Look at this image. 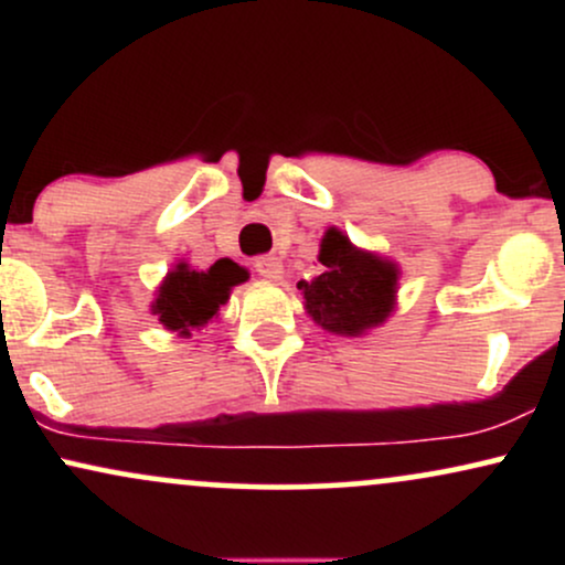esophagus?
I'll use <instances>...</instances> for the list:
<instances>
[{"label": "esophagus", "mask_w": 565, "mask_h": 565, "mask_svg": "<svg viewBox=\"0 0 565 565\" xmlns=\"http://www.w3.org/2000/svg\"><path fill=\"white\" fill-rule=\"evenodd\" d=\"M255 268H257V274H260L263 278H270V281H281V278H284V265L274 255L257 257Z\"/></svg>", "instance_id": "esophagus-1"}]
</instances>
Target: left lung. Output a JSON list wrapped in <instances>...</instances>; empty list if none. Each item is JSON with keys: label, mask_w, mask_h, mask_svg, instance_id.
<instances>
[{"label": "left lung", "mask_w": 565, "mask_h": 565, "mask_svg": "<svg viewBox=\"0 0 565 565\" xmlns=\"http://www.w3.org/2000/svg\"><path fill=\"white\" fill-rule=\"evenodd\" d=\"M321 276L300 281L305 310L321 329L359 337L380 327L395 308L398 265L350 244L342 231L329 228L321 238Z\"/></svg>", "instance_id": "1"}]
</instances>
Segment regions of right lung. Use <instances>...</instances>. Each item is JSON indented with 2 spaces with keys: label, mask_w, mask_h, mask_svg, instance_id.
Segmentation results:
<instances>
[{
  "label": "right lung",
  "mask_w": 565,
  "mask_h": 565,
  "mask_svg": "<svg viewBox=\"0 0 565 565\" xmlns=\"http://www.w3.org/2000/svg\"><path fill=\"white\" fill-rule=\"evenodd\" d=\"M246 278V268L228 257L217 260L210 270H191L188 263H178L161 281L151 310L170 332L191 337V329L215 319L220 305L228 302L231 289Z\"/></svg>",
  "instance_id": "obj_1"
}]
</instances>
